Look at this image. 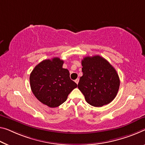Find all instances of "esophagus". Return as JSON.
<instances>
[{
    "mask_svg": "<svg viewBox=\"0 0 145 145\" xmlns=\"http://www.w3.org/2000/svg\"><path fill=\"white\" fill-rule=\"evenodd\" d=\"M74 82H75L77 84H78V82H79V78H77L76 80H75V81H74Z\"/></svg>",
    "mask_w": 145,
    "mask_h": 145,
    "instance_id": "1",
    "label": "esophagus"
}]
</instances>
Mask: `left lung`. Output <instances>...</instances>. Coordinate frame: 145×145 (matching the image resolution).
<instances>
[{"label": "left lung", "instance_id": "obj_1", "mask_svg": "<svg viewBox=\"0 0 145 145\" xmlns=\"http://www.w3.org/2000/svg\"><path fill=\"white\" fill-rule=\"evenodd\" d=\"M83 76L78 88L86 102L95 107H102L113 101L119 89L120 80L116 70L100 56H87L82 60Z\"/></svg>", "mask_w": 145, "mask_h": 145}]
</instances>
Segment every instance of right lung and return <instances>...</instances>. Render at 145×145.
Instances as JSON below:
<instances>
[{
	"instance_id": "right-lung-1",
	"label": "right lung",
	"mask_w": 145,
	"mask_h": 145,
	"mask_svg": "<svg viewBox=\"0 0 145 145\" xmlns=\"http://www.w3.org/2000/svg\"><path fill=\"white\" fill-rule=\"evenodd\" d=\"M59 57L44 59L35 67L30 76L33 94L43 104L56 108L66 101L69 93L77 87L70 78L69 71L63 68Z\"/></svg>"
}]
</instances>
